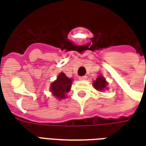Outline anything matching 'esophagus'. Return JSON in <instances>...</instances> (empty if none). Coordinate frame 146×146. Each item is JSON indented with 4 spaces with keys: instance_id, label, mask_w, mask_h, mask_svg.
Returning <instances> with one entry per match:
<instances>
[{
    "instance_id": "1",
    "label": "esophagus",
    "mask_w": 146,
    "mask_h": 146,
    "mask_svg": "<svg viewBox=\"0 0 146 146\" xmlns=\"http://www.w3.org/2000/svg\"><path fill=\"white\" fill-rule=\"evenodd\" d=\"M80 80H84L87 79V76H80Z\"/></svg>"
}]
</instances>
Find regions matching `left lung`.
Returning a JSON list of instances; mask_svg holds the SVG:
<instances>
[{
  "label": "left lung",
  "instance_id": "1",
  "mask_svg": "<svg viewBox=\"0 0 146 146\" xmlns=\"http://www.w3.org/2000/svg\"><path fill=\"white\" fill-rule=\"evenodd\" d=\"M93 84H94V87H95V88L96 90H98V91H103V90L106 88L107 82H106V79L103 76H99L94 81Z\"/></svg>",
  "mask_w": 146,
  "mask_h": 146
}]
</instances>
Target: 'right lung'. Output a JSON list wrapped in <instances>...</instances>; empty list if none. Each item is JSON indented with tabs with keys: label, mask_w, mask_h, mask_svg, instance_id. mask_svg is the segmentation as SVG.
<instances>
[{
	"label": "right lung",
	"mask_w": 146,
	"mask_h": 146,
	"mask_svg": "<svg viewBox=\"0 0 146 146\" xmlns=\"http://www.w3.org/2000/svg\"><path fill=\"white\" fill-rule=\"evenodd\" d=\"M72 86V79L68 78L66 74L61 73L57 80L51 84V92L54 96L58 99L65 98L66 94L70 92Z\"/></svg>",
	"instance_id": "obj_1"
}]
</instances>
